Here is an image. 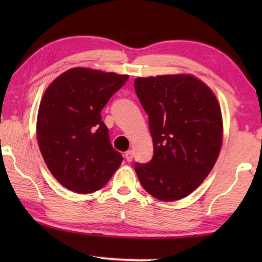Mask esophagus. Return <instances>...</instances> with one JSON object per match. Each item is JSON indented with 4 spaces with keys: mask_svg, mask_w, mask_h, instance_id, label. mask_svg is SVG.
<instances>
[{
    "mask_svg": "<svg viewBox=\"0 0 262 262\" xmlns=\"http://www.w3.org/2000/svg\"><path fill=\"white\" fill-rule=\"evenodd\" d=\"M125 159H126L127 162H131L132 159H134V151H132V150H127V151L125 152Z\"/></svg>",
    "mask_w": 262,
    "mask_h": 262,
    "instance_id": "esophagus-1",
    "label": "esophagus"
}]
</instances>
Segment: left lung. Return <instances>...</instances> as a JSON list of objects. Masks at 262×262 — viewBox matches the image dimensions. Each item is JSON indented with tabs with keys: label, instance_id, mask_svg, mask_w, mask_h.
<instances>
[{
	"label": "left lung",
	"instance_id": "obj_1",
	"mask_svg": "<svg viewBox=\"0 0 262 262\" xmlns=\"http://www.w3.org/2000/svg\"><path fill=\"white\" fill-rule=\"evenodd\" d=\"M135 89L148 114L154 144L151 161L135 164L139 181L162 202L185 198L202 185L220 155V103L191 75L138 77Z\"/></svg>",
	"mask_w": 262,
	"mask_h": 262
}]
</instances>
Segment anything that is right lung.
Wrapping results in <instances>:
<instances>
[{"instance_id": "right-lung-1", "label": "right lung", "mask_w": 262, "mask_h": 262, "mask_svg": "<svg viewBox=\"0 0 262 262\" xmlns=\"http://www.w3.org/2000/svg\"><path fill=\"white\" fill-rule=\"evenodd\" d=\"M127 78L73 68L46 89L38 111L39 149L51 174L70 191H98L123 162L111 144L101 111Z\"/></svg>"}]
</instances>
